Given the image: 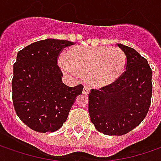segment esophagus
<instances>
[{
	"label": "esophagus",
	"mask_w": 161,
	"mask_h": 161,
	"mask_svg": "<svg viewBox=\"0 0 161 161\" xmlns=\"http://www.w3.org/2000/svg\"><path fill=\"white\" fill-rule=\"evenodd\" d=\"M89 92H90V89L87 86H85V87L83 88V94H89Z\"/></svg>",
	"instance_id": "34e87169"
}]
</instances>
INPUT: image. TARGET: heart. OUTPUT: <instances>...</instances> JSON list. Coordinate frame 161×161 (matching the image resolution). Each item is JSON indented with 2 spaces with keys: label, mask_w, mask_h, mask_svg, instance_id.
Listing matches in <instances>:
<instances>
[{
  "label": "heart",
  "mask_w": 161,
  "mask_h": 161,
  "mask_svg": "<svg viewBox=\"0 0 161 161\" xmlns=\"http://www.w3.org/2000/svg\"><path fill=\"white\" fill-rule=\"evenodd\" d=\"M127 64L125 53L121 48L110 47H75L61 57L59 66L67 75H86L88 83L94 87H103L118 80Z\"/></svg>",
  "instance_id": "obj_1"
}]
</instances>
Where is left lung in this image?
Here are the masks:
<instances>
[{"mask_svg":"<svg viewBox=\"0 0 161 161\" xmlns=\"http://www.w3.org/2000/svg\"><path fill=\"white\" fill-rule=\"evenodd\" d=\"M127 58L126 70L114 83L89 94L88 111L95 129L106 135H123L142 122L150 105L152 71L136 50L117 44Z\"/></svg>","mask_w":161,"mask_h":161,"instance_id":"1","label":"left lung"}]
</instances>
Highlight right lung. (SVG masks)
I'll list each match as a JSON object with an SVG mask.
<instances>
[{"label": "right lung", "instance_id": "right-lung-1", "mask_svg": "<svg viewBox=\"0 0 161 161\" xmlns=\"http://www.w3.org/2000/svg\"><path fill=\"white\" fill-rule=\"evenodd\" d=\"M68 40L47 39L25 47L17 54L11 83L15 112L25 124L39 132L62 127L84 86L69 87L62 82L58 57Z\"/></svg>", "mask_w": 161, "mask_h": 161}]
</instances>
